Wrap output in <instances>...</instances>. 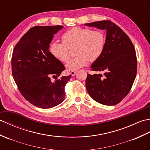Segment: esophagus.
Returning a JSON list of instances; mask_svg holds the SVG:
<instances>
[{
  "mask_svg": "<svg viewBox=\"0 0 150 150\" xmlns=\"http://www.w3.org/2000/svg\"><path fill=\"white\" fill-rule=\"evenodd\" d=\"M71 75H72V76H74L76 74V71H71Z\"/></svg>",
  "mask_w": 150,
  "mask_h": 150,
  "instance_id": "34e87169",
  "label": "esophagus"
}]
</instances>
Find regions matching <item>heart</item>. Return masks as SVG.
Instances as JSON below:
<instances>
[{"label": "heart", "mask_w": 150, "mask_h": 150, "mask_svg": "<svg viewBox=\"0 0 150 150\" xmlns=\"http://www.w3.org/2000/svg\"><path fill=\"white\" fill-rule=\"evenodd\" d=\"M62 42H52L49 51L56 59L62 62L69 58L70 49L76 47V57L66 63V67L74 71L88 64L94 62L101 57L104 51L106 42L105 33L99 30L74 27L65 31L62 36Z\"/></svg>", "instance_id": "b5f03b06"}]
</instances>
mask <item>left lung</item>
<instances>
[{"mask_svg":"<svg viewBox=\"0 0 150 150\" xmlns=\"http://www.w3.org/2000/svg\"><path fill=\"white\" fill-rule=\"evenodd\" d=\"M106 30L105 47L101 56L91 65V71H104V76L87 74L86 88L91 98L101 104L120 103L130 91L137 74V56L131 40L110 21L85 24Z\"/></svg>","mask_w":150,"mask_h":150,"instance_id":"1","label":"left lung"}]
</instances>
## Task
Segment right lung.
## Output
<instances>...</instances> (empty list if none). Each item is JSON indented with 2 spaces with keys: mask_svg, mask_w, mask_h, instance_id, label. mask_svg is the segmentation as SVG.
Returning <instances> with one entry per match:
<instances>
[{
  "mask_svg": "<svg viewBox=\"0 0 150 150\" xmlns=\"http://www.w3.org/2000/svg\"><path fill=\"white\" fill-rule=\"evenodd\" d=\"M62 25L35 26L16 44L12 54L13 79L26 100L41 108H51L64 101L65 86L71 75L60 76L65 69L49 51L53 35ZM51 76L55 79L52 82Z\"/></svg>",
  "mask_w": 150,
  "mask_h": 150,
  "instance_id": "1",
  "label": "right lung"
}]
</instances>
